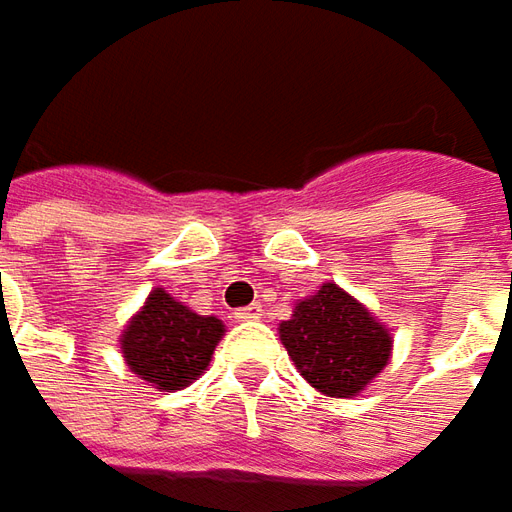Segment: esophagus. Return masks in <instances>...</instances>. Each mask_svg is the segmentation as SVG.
Returning a JSON list of instances; mask_svg holds the SVG:
<instances>
[{
	"instance_id": "34e87169",
	"label": "esophagus",
	"mask_w": 512,
	"mask_h": 512,
	"mask_svg": "<svg viewBox=\"0 0 512 512\" xmlns=\"http://www.w3.org/2000/svg\"><path fill=\"white\" fill-rule=\"evenodd\" d=\"M233 319H236V322H256V319H262V307L259 305L239 307V310L233 313Z\"/></svg>"
}]
</instances>
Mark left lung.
I'll use <instances>...</instances> for the list:
<instances>
[{
  "label": "left lung",
  "instance_id": "8db88e82",
  "mask_svg": "<svg viewBox=\"0 0 512 512\" xmlns=\"http://www.w3.org/2000/svg\"><path fill=\"white\" fill-rule=\"evenodd\" d=\"M279 336L307 382L336 399L362 393L382 373L393 344L367 307L330 282L296 305Z\"/></svg>",
  "mask_w": 512,
  "mask_h": 512
}]
</instances>
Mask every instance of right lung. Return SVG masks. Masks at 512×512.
Masks as SVG:
<instances>
[{
  "mask_svg": "<svg viewBox=\"0 0 512 512\" xmlns=\"http://www.w3.org/2000/svg\"><path fill=\"white\" fill-rule=\"evenodd\" d=\"M222 333L216 316L193 313L159 287L122 333V353L136 376L173 393L205 373Z\"/></svg>",
  "mask_w": 512,
  "mask_h": 512,
  "instance_id": "obj_1",
  "label": "right lung"
}]
</instances>
